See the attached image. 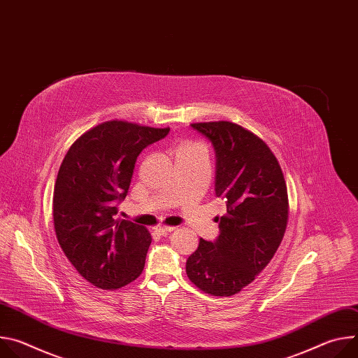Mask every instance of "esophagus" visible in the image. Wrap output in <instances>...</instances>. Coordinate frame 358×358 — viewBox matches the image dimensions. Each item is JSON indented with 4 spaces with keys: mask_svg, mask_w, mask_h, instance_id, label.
Listing matches in <instances>:
<instances>
[{
    "mask_svg": "<svg viewBox=\"0 0 358 358\" xmlns=\"http://www.w3.org/2000/svg\"><path fill=\"white\" fill-rule=\"evenodd\" d=\"M159 234H162V235H164V234H169V232H173L174 229H176V227H169V225H157L156 228H155Z\"/></svg>",
    "mask_w": 358,
    "mask_h": 358,
    "instance_id": "obj_1",
    "label": "esophagus"
}]
</instances>
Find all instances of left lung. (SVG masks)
<instances>
[{
    "mask_svg": "<svg viewBox=\"0 0 358 358\" xmlns=\"http://www.w3.org/2000/svg\"><path fill=\"white\" fill-rule=\"evenodd\" d=\"M217 155L215 195L227 203L214 242L199 239L187 259L188 279L213 296H232L255 280L276 253L289 218L279 162L257 134L232 122L192 123Z\"/></svg>",
    "mask_w": 358,
    "mask_h": 358,
    "instance_id": "obj_1",
    "label": "left lung"
}]
</instances>
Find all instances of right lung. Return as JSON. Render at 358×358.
<instances>
[{"label":"right lung","mask_w":358,"mask_h":358,"mask_svg":"<svg viewBox=\"0 0 358 358\" xmlns=\"http://www.w3.org/2000/svg\"><path fill=\"white\" fill-rule=\"evenodd\" d=\"M169 131L103 122L71 145L59 167L52 199L55 234L73 268L99 289H120L144 269L150 232L115 215L117 201L127 195L137 156Z\"/></svg>","instance_id":"right-lung-1"}]
</instances>
